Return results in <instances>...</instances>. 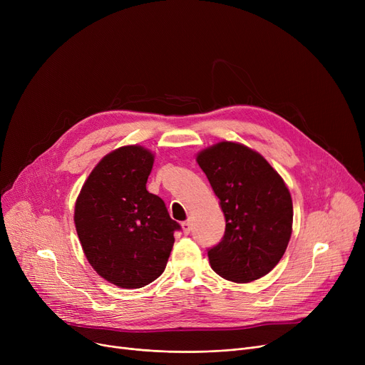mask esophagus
Segmentation results:
<instances>
[{
    "mask_svg": "<svg viewBox=\"0 0 365 365\" xmlns=\"http://www.w3.org/2000/svg\"><path fill=\"white\" fill-rule=\"evenodd\" d=\"M190 229H192V223H190V220H186L182 223V231L185 235H187L190 232Z\"/></svg>",
    "mask_w": 365,
    "mask_h": 365,
    "instance_id": "obj_1",
    "label": "esophagus"
}]
</instances>
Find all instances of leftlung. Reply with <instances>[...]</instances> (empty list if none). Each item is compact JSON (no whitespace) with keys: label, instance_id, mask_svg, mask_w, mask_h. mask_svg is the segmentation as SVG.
Listing matches in <instances>:
<instances>
[{"label":"left lung","instance_id":"left-lung-1","mask_svg":"<svg viewBox=\"0 0 365 365\" xmlns=\"http://www.w3.org/2000/svg\"><path fill=\"white\" fill-rule=\"evenodd\" d=\"M226 220L222 241L208 250L212 269L234 282L269 274L293 231V201L278 171L259 152L219 142L197 155Z\"/></svg>","mask_w":365,"mask_h":365}]
</instances>
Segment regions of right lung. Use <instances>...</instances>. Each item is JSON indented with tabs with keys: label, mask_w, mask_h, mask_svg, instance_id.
<instances>
[{
	"label": "right lung",
	"mask_w": 365,
	"mask_h": 365,
	"mask_svg": "<svg viewBox=\"0 0 365 365\" xmlns=\"http://www.w3.org/2000/svg\"><path fill=\"white\" fill-rule=\"evenodd\" d=\"M153 153L139 145L109 152L93 168L75 202L83 252L103 279L140 289L165 269L175 231L164 201L148 192Z\"/></svg>",
	"instance_id": "right-lung-1"
}]
</instances>
